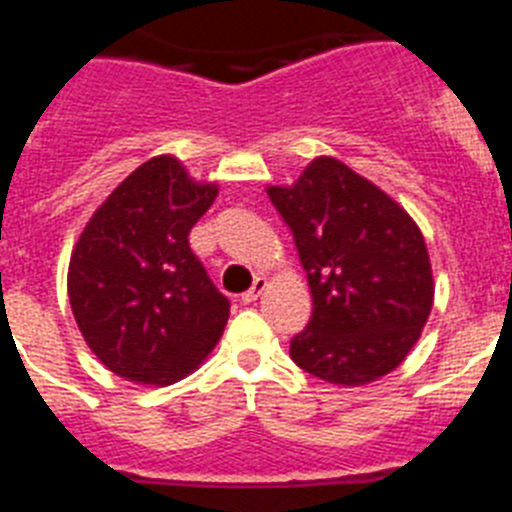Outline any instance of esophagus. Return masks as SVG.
<instances>
[{
    "mask_svg": "<svg viewBox=\"0 0 512 512\" xmlns=\"http://www.w3.org/2000/svg\"><path fill=\"white\" fill-rule=\"evenodd\" d=\"M266 284H269V282H266V277H256V279H253L251 289H248V292H243V295H241V302H243V305H251V302L259 300V297L264 295Z\"/></svg>",
    "mask_w": 512,
    "mask_h": 512,
    "instance_id": "1",
    "label": "esophagus"
}]
</instances>
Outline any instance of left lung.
Masks as SVG:
<instances>
[{"mask_svg":"<svg viewBox=\"0 0 512 512\" xmlns=\"http://www.w3.org/2000/svg\"><path fill=\"white\" fill-rule=\"evenodd\" d=\"M295 235L312 318L289 356L312 377L361 387L395 372L433 307V269L408 210L333 156L312 158L295 184L266 187Z\"/></svg>","mask_w":512,"mask_h":512,"instance_id":"left-lung-1","label":"left lung"}]
</instances>
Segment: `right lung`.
I'll use <instances>...</instances> for the list:
<instances>
[{
  "mask_svg": "<svg viewBox=\"0 0 512 512\" xmlns=\"http://www.w3.org/2000/svg\"><path fill=\"white\" fill-rule=\"evenodd\" d=\"M217 182H197L176 156L125 176L81 230L69 302L81 336L112 374L166 387L192 374L223 336L230 302L189 248Z\"/></svg>",
  "mask_w": 512,
  "mask_h": 512,
  "instance_id": "1",
  "label": "right lung"
}]
</instances>
